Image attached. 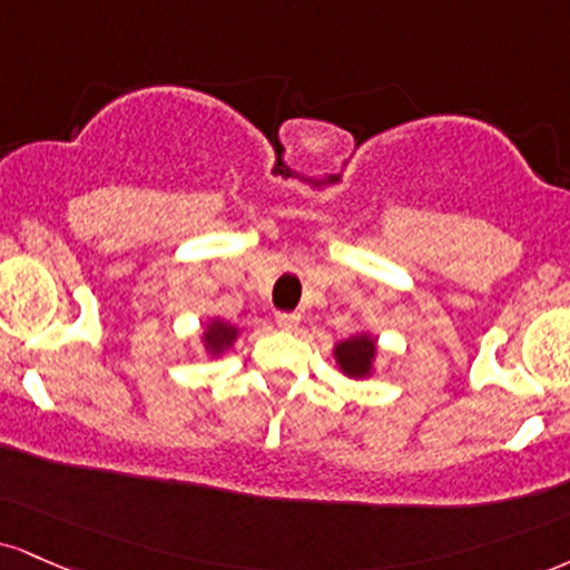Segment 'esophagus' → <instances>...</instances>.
Listing matches in <instances>:
<instances>
[{"instance_id":"1","label":"esophagus","mask_w":570,"mask_h":570,"mask_svg":"<svg viewBox=\"0 0 570 570\" xmlns=\"http://www.w3.org/2000/svg\"><path fill=\"white\" fill-rule=\"evenodd\" d=\"M276 324H278V328H284V332H292V328H297V324H299V315L297 313H276Z\"/></svg>"}]
</instances>
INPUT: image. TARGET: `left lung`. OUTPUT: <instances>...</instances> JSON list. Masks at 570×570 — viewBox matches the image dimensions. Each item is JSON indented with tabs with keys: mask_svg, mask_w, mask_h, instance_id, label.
Here are the masks:
<instances>
[{
	"mask_svg": "<svg viewBox=\"0 0 570 570\" xmlns=\"http://www.w3.org/2000/svg\"><path fill=\"white\" fill-rule=\"evenodd\" d=\"M334 358H337L340 372L353 380H363L374 372L376 340L368 334H355L351 340H342L334 345Z\"/></svg>",
	"mask_w": 570,
	"mask_h": 570,
	"instance_id": "obj_1",
	"label": "left lung"
}]
</instances>
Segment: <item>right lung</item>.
<instances>
[{"label": "right lung", "mask_w": 570, "mask_h": 570, "mask_svg": "<svg viewBox=\"0 0 570 570\" xmlns=\"http://www.w3.org/2000/svg\"><path fill=\"white\" fill-rule=\"evenodd\" d=\"M236 337H238V328L225 324V321H209L207 328H204V345H207V351L212 355L228 351L233 342H236Z\"/></svg>", "instance_id": "add662e5"}]
</instances>
